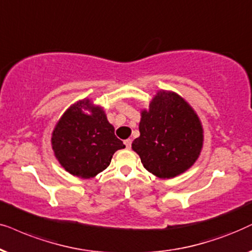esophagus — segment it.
<instances>
[{"label": "esophagus", "mask_w": 252, "mask_h": 252, "mask_svg": "<svg viewBox=\"0 0 252 252\" xmlns=\"http://www.w3.org/2000/svg\"><path fill=\"white\" fill-rule=\"evenodd\" d=\"M131 143H132V140L130 139V138L124 140V144H126V146L128 147V149H130V147H131Z\"/></svg>", "instance_id": "1"}]
</instances>
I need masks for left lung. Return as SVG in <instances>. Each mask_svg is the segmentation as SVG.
<instances>
[{
	"label": "left lung",
	"mask_w": 252,
	"mask_h": 252,
	"mask_svg": "<svg viewBox=\"0 0 252 252\" xmlns=\"http://www.w3.org/2000/svg\"><path fill=\"white\" fill-rule=\"evenodd\" d=\"M140 136L132 142L143 166L162 180L186 173L200 156L204 129L196 110L176 92L160 90L140 110Z\"/></svg>",
	"instance_id": "8db88e82"
}]
</instances>
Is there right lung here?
I'll return each instance as SVG.
<instances>
[{
  "mask_svg": "<svg viewBox=\"0 0 252 252\" xmlns=\"http://www.w3.org/2000/svg\"><path fill=\"white\" fill-rule=\"evenodd\" d=\"M103 107L85 98L72 103L52 132L54 156L63 168L80 179L105 170L117 150L126 147L114 133Z\"/></svg>",
  "mask_w": 252,
  "mask_h": 252,
  "instance_id": "obj_1",
  "label": "right lung"
}]
</instances>
